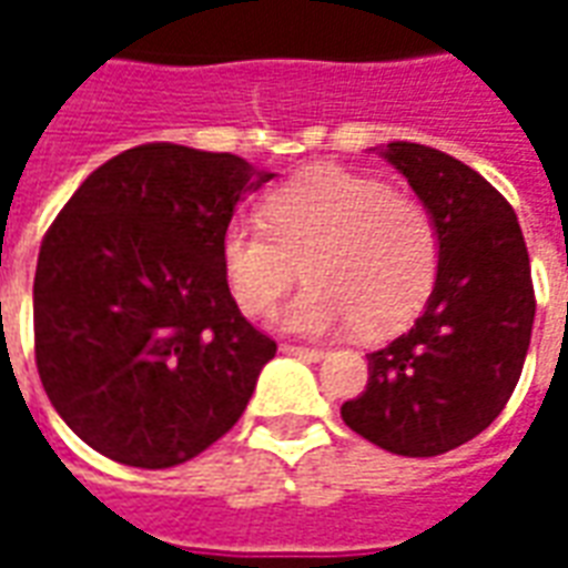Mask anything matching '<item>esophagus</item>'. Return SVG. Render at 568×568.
Masks as SVG:
<instances>
[{
  "label": "esophagus",
  "instance_id": "esophagus-1",
  "mask_svg": "<svg viewBox=\"0 0 568 568\" xmlns=\"http://www.w3.org/2000/svg\"><path fill=\"white\" fill-rule=\"evenodd\" d=\"M285 356H295V358H307V362H320L325 358L322 349H310V346H295V344H283Z\"/></svg>",
  "mask_w": 568,
  "mask_h": 568
}]
</instances>
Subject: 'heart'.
I'll list each match as a JSON object with an SVG mask.
<instances>
[{
    "label": "heart",
    "mask_w": 568,
    "mask_h": 568,
    "mask_svg": "<svg viewBox=\"0 0 568 568\" xmlns=\"http://www.w3.org/2000/svg\"><path fill=\"white\" fill-rule=\"evenodd\" d=\"M261 222H231L219 240L224 283L246 316H271L297 283L310 288L285 310L297 334H332L356 322L383 337L417 316L438 283L435 212L381 175L310 166L261 200Z\"/></svg>",
    "instance_id": "1"
}]
</instances>
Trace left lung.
I'll use <instances>...</instances> for the list:
<instances>
[{
    "instance_id": "obj_1",
    "label": "left lung",
    "mask_w": 568,
    "mask_h": 568,
    "mask_svg": "<svg viewBox=\"0 0 568 568\" xmlns=\"http://www.w3.org/2000/svg\"><path fill=\"white\" fill-rule=\"evenodd\" d=\"M440 227V271L414 328L368 353V386L341 407L356 435L398 456H438L480 435L524 371L536 292L511 203L450 154L381 151Z\"/></svg>"
}]
</instances>
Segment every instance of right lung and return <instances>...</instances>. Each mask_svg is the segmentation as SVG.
<instances>
[{
    "instance_id": "add662e5",
    "label": "right lung",
    "mask_w": 568,
    "mask_h": 568,
    "mask_svg": "<svg viewBox=\"0 0 568 568\" xmlns=\"http://www.w3.org/2000/svg\"><path fill=\"white\" fill-rule=\"evenodd\" d=\"M271 179L227 151L149 142L93 170L48 227L36 368L97 453L170 468L243 417L276 344L231 297L219 240Z\"/></svg>"
}]
</instances>
